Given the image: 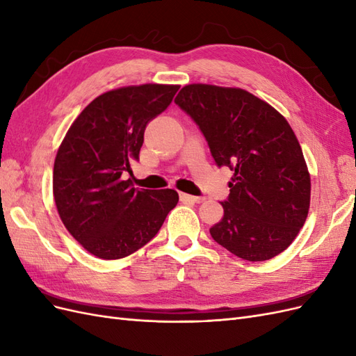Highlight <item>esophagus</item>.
Instances as JSON below:
<instances>
[{"label":"esophagus","instance_id":"34e87169","mask_svg":"<svg viewBox=\"0 0 356 356\" xmlns=\"http://www.w3.org/2000/svg\"><path fill=\"white\" fill-rule=\"evenodd\" d=\"M179 199H181V202H184V203H202L204 200L203 197L186 195V193H179Z\"/></svg>","mask_w":356,"mask_h":356}]
</instances>
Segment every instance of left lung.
<instances>
[{"instance_id": "8db88e82", "label": "left lung", "mask_w": 356, "mask_h": 356, "mask_svg": "<svg viewBox=\"0 0 356 356\" xmlns=\"http://www.w3.org/2000/svg\"><path fill=\"white\" fill-rule=\"evenodd\" d=\"M175 104L195 122L218 168L234 172L212 239L248 261L285 251L307 218L310 175L293 129L252 93L188 84Z\"/></svg>"}]
</instances>
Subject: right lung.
Masks as SVG:
<instances>
[{"mask_svg":"<svg viewBox=\"0 0 356 356\" xmlns=\"http://www.w3.org/2000/svg\"><path fill=\"white\" fill-rule=\"evenodd\" d=\"M178 89L143 84L105 92L63 138L53 168V196L63 225L95 257L118 260L134 254L177 207L175 190H139L122 174L139 159L148 122L168 108Z\"/></svg>","mask_w":356,"mask_h":356,"instance_id":"1","label":"right lung"}]
</instances>
